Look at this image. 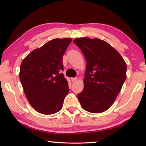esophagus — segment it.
<instances>
[{
    "label": "esophagus",
    "mask_w": 146,
    "mask_h": 146,
    "mask_svg": "<svg viewBox=\"0 0 146 146\" xmlns=\"http://www.w3.org/2000/svg\"><path fill=\"white\" fill-rule=\"evenodd\" d=\"M76 80H77V78H71L72 82H75Z\"/></svg>",
    "instance_id": "1"
}]
</instances>
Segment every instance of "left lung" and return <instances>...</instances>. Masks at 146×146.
<instances>
[{
	"mask_svg": "<svg viewBox=\"0 0 146 146\" xmlns=\"http://www.w3.org/2000/svg\"><path fill=\"white\" fill-rule=\"evenodd\" d=\"M86 60L84 87L78 94L81 106L92 113L107 110L126 79L127 66L116 50L98 38H79L73 40Z\"/></svg>",
	"mask_w": 146,
	"mask_h": 146,
	"instance_id": "1",
	"label": "left lung"
}]
</instances>
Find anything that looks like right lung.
<instances>
[{"label": "right lung", "instance_id": "right-lung-1", "mask_svg": "<svg viewBox=\"0 0 146 146\" xmlns=\"http://www.w3.org/2000/svg\"><path fill=\"white\" fill-rule=\"evenodd\" d=\"M71 38H56L34 50L22 62L20 80L30 104L42 114H53L62 108L69 92L62 71V58Z\"/></svg>", "mask_w": 146, "mask_h": 146}]
</instances>
